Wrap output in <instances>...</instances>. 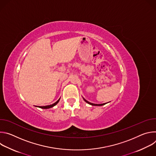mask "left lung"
<instances>
[{"label":"left lung","mask_w":156,"mask_h":156,"mask_svg":"<svg viewBox=\"0 0 156 156\" xmlns=\"http://www.w3.org/2000/svg\"><path fill=\"white\" fill-rule=\"evenodd\" d=\"M83 99H84V101L86 102H87V104H90V105H95V106H101V105H105V104H106V103H104V104H93V103H91V102H88L87 101H86L84 98H83Z\"/></svg>","instance_id":"left-lung-1"}]
</instances>
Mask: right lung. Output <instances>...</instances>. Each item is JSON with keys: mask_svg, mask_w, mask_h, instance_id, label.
Wrapping results in <instances>:
<instances>
[{"mask_svg": "<svg viewBox=\"0 0 156 156\" xmlns=\"http://www.w3.org/2000/svg\"><path fill=\"white\" fill-rule=\"evenodd\" d=\"M60 99V98H59V99H58L57 101H56L55 103H54V104H51V105H46V106H39V107H39V108H44V109H47V108H52V107H53L54 106H55V105H57V104H58V102H59Z\"/></svg>", "mask_w": 156, "mask_h": 156, "instance_id": "obj_1", "label": "right lung"}]
</instances>
